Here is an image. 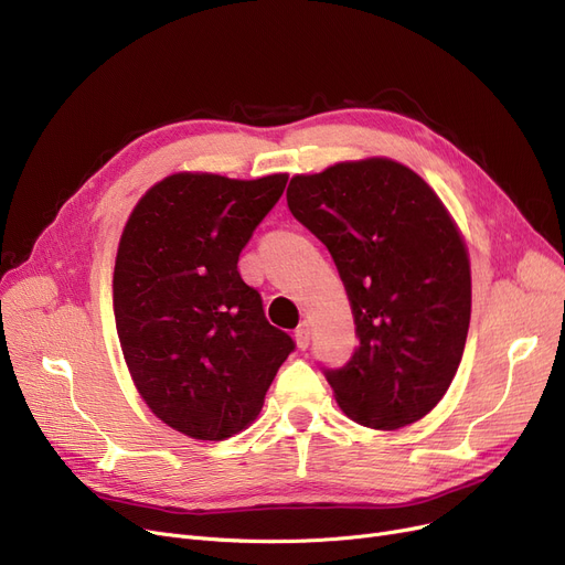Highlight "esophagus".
Instances as JSON below:
<instances>
[{
    "label": "esophagus",
    "instance_id": "obj_1",
    "mask_svg": "<svg viewBox=\"0 0 565 565\" xmlns=\"http://www.w3.org/2000/svg\"><path fill=\"white\" fill-rule=\"evenodd\" d=\"M295 341H297V345H299L301 350H306V348L310 345V324H308V322H301V324L297 327Z\"/></svg>",
    "mask_w": 565,
    "mask_h": 565
}]
</instances>
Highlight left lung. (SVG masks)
Wrapping results in <instances>:
<instances>
[{"mask_svg": "<svg viewBox=\"0 0 565 565\" xmlns=\"http://www.w3.org/2000/svg\"><path fill=\"white\" fill-rule=\"evenodd\" d=\"M287 206L331 253L359 345L324 375L341 411L396 431L452 385L470 324V262L457 222L413 169L387 157L295 175Z\"/></svg>", "mask_w": 565, "mask_h": 565, "instance_id": "1", "label": "left lung"}]
</instances>
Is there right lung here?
Returning <instances> with one entry per match:
<instances>
[{
    "label": "right lung",
    "mask_w": 565,
    "mask_h": 565,
    "mask_svg": "<svg viewBox=\"0 0 565 565\" xmlns=\"http://www.w3.org/2000/svg\"><path fill=\"white\" fill-rule=\"evenodd\" d=\"M287 173H173L134 206L113 270L129 375L154 417L196 440L250 426L295 341L268 324L238 255Z\"/></svg>",
    "instance_id": "right-lung-1"
}]
</instances>
